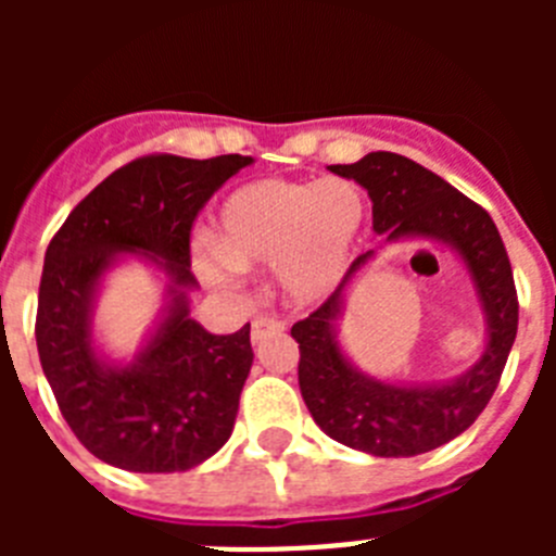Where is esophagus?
Returning <instances> with one entry per match:
<instances>
[{
    "instance_id": "1",
    "label": "esophagus",
    "mask_w": 556,
    "mask_h": 556,
    "mask_svg": "<svg viewBox=\"0 0 556 556\" xmlns=\"http://www.w3.org/2000/svg\"><path fill=\"white\" fill-rule=\"evenodd\" d=\"M283 331V323L278 320V317H255L253 326H250V337H253V342H262V339H267L269 333H281Z\"/></svg>"
}]
</instances>
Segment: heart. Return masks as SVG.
<instances>
[{
	"instance_id": "1",
	"label": "heart",
	"mask_w": 556,
	"mask_h": 556,
	"mask_svg": "<svg viewBox=\"0 0 556 556\" xmlns=\"http://www.w3.org/2000/svg\"><path fill=\"white\" fill-rule=\"evenodd\" d=\"M365 214V194L348 178L255 180L219 205L214 250L200 255V273L214 287L230 289L239 269L273 264L283 298L317 303L345 273Z\"/></svg>"
}]
</instances>
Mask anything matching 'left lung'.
I'll return each mask as SVG.
<instances>
[{
  "label": "left lung",
  "instance_id": "8db88e82",
  "mask_svg": "<svg viewBox=\"0 0 556 556\" xmlns=\"http://www.w3.org/2000/svg\"><path fill=\"white\" fill-rule=\"evenodd\" d=\"M333 175L365 186L372 200V230L397 239H434L448 244L470 273L479 294L488 342L479 362L440 384H390L348 362L337 326L351 281L372 258L362 253L342 283L294 323L301 348L298 381L314 424L331 440L372 456H417L434 451L473 426L490 404L518 333V294L513 267L490 214L426 166L397 152H370L356 164L328 166Z\"/></svg>",
  "mask_w": 556,
  "mask_h": 556
}]
</instances>
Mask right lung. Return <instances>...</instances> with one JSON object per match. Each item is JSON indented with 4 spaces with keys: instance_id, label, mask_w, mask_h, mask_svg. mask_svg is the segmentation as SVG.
<instances>
[{
    "instance_id": "add662e5",
    "label": "right lung",
    "mask_w": 556,
    "mask_h": 556,
    "mask_svg": "<svg viewBox=\"0 0 556 556\" xmlns=\"http://www.w3.org/2000/svg\"><path fill=\"white\" fill-rule=\"evenodd\" d=\"M248 155H144L108 175L61 225L43 255L36 342L63 420L97 459L132 473L198 468L228 443L253 365L250 323L211 333L191 317L189 236L200 208ZM125 254L167 275V306L127 366L93 345L96 294Z\"/></svg>"
}]
</instances>
